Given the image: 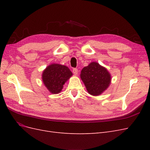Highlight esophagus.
<instances>
[{
    "label": "esophagus",
    "mask_w": 150,
    "mask_h": 150,
    "mask_svg": "<svg viewBox=\"0 0 150 150\" xmlns=\"http://www.w3.org/2000/svg\"><path fill=\"white\" fill-rule=\"evenodd\" d=\"M72 72L75 74V75H77L78 73V69H76V68H74L73 69H72Z\"/></svg>",
    "instance_id": "34e87169"
}]
</instances>
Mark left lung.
Listing matches in <instances>:
<instances>
[{"mask_svg": "<svg viewBox=\"0 0 150 150\" xmlns=\"http://www.w3.org/2000/svg\"><path fill=\"white\" fill-rule=\"evenodd\" d=\"M80 77L88 93L97 96L108 88L111 82V75L106 67L97 62H92L83 67Z\"/></svg>", "mask_w": 150, "mask_h": 150, "instance_id": "1", "label": "left lung"}]
</instances>
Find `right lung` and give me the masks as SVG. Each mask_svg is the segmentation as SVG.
Segmentation results:
<instances>
[{
  "label": "right lung",
  "mask_w": 150,
  "mask_h": 150,
  "mask_svg": "<svg viewBox=\"0 0 150 150\" xmlns=\"http://www.w3.org/2000/svg\"><path fill=\"white\" fill-rule=\"evenodd\" d=\"M72 76L67 66L52 63L46 67L42 74L43 84L51 94L59 93L63 86Z\"/></svg>",
  "instance_id": "obj_1"
}]
</instances>
